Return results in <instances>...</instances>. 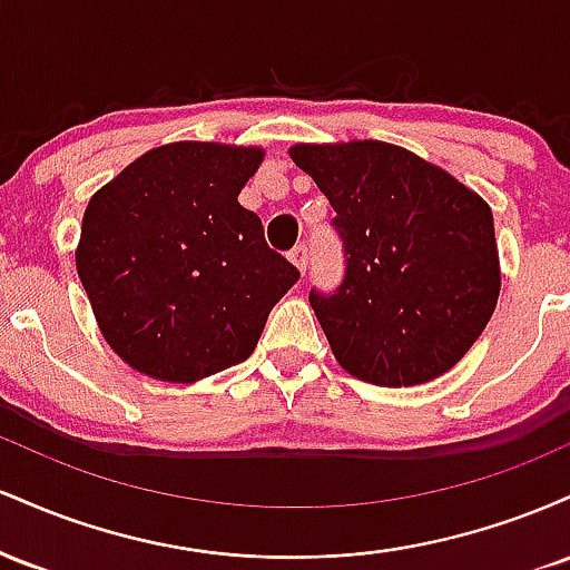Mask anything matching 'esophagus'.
Masks as SVG:
<instances>
[{"label":"esophagus","instance_id":"1","mask_svg":"<svg viewBox=\"0 0 570 570\" xmlns=\"http://www.w3.org/2000/svg\"><path fill=\"white\" fill-rule=\"evenodd\" d=\"M289 259H292V265L297 267L299 273H305V267H307V246L305 244L294 246L292 252H289Z\"/></svg>","mask_w":570,"mask_h":570}]
</instances>
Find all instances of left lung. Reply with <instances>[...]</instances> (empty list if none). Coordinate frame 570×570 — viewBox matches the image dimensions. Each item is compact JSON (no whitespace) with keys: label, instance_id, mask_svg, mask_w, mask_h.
Wrapping results in <instances>:
<instances>
[{"label":"left lung","instance_id":"obj_1","mask_svg":"<svg viewBox=\"0 0 570 570\" xmlns=\"http://www.w3.org/2000/svg\"><path fill=\"white\" fill-rule=\"evenodd\" d=\"M289 158L337 214L345 278L311 307L340 367L389 389L453 370L499 303L488 203L389 141L294 144Z\"/></svg>","mask_w":570,"mask_h":570}]
</instances>
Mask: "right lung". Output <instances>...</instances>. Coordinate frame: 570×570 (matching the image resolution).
<instances>
[{
	"label": "right lung",
	"mask_w": 570,
	"mask_h": 570,
	"mask_svg": "<svg viewBox=\"0 0 570 570\" xmlns=\"http://www.w3.org/2000/svg\"><path fill=\"white\" fill-rule=\"evenodd\" d=\"M263 147L174 141L90 198L75 259L98 330L141 375L195 383L257 348L299 278L238 203Z\"/></svg>",
	"instance_id": "add662e5"
}]
</instances>
